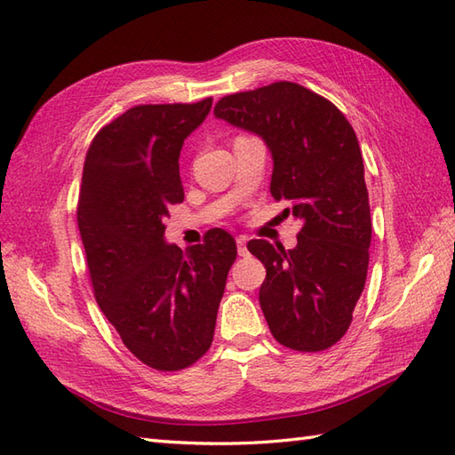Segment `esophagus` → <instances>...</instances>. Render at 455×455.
I'll use <instances>...</instances> for the list:
<instances>
[{"label":"esophagus","mask_w":455,"mask_h":455,"mask_svg":"<svg viewBox=\"0 0 455 455\" xmlns=\"http://www.w3.org/2000/svg\"><path fill=\"white\" fill-rule=\"evenodd\" d=\"M246 243H248L246 236H238V238H236V246H238V254H240V256H248Z\"/></svg>","instance_id":"obj_1"}]
</instances>
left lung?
<instances>
[{
  "label": "left lung",
  "mask_w": 455,
  "mask_h": 455,
  "mask_svg": "<svg viewBox=\"0 0 455 455\" xmlns=\"http://www.w3.org/2000/svg\"><path fill=\"white\" fill-rule=\"evenodd\" d=\"M215 117L258 134L272 152L269 191L301 220L297 246L252 240L266 266L259 307L274 338L297 352L336 344L352 323L370 264L371 217L362 150L334 103L293 82L222 98Z\"/></svg>",
  "instance_id": "obj_1"
}]
</instances>
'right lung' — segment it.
<instances>
[{
	"label": "right lung",
	"mask_w": 455,
	"mask_h": 455,
	"mask_svg": "<svg viewBox=\"0 0 455 455\" xmlns=\"http://www.w3.org/2000/svg\"><path fill=\"white\" fill-rule=\"evenodd\" d=\"M211 105H137L95 134L84 162L78 227L95 301L123 344L158 371L183 370L209 350L236 259L222 228L186 250L164 240L168 209L183 201V140Z\"/></svg>",
	"instance_id": "add662e5"
}]
</instances>
